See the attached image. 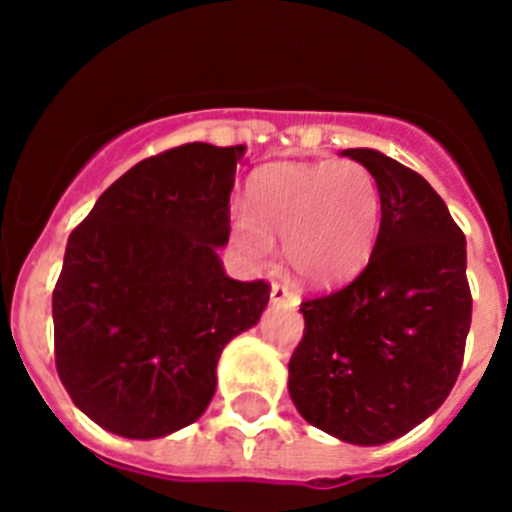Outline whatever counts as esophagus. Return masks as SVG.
Masks as SVG:
<instances>
[{"label":"esophagus","instance_id":"esophagus-1","mask_svg":"<svg viewBox=\"0 0 512 512\" xmlns=\"http://www.w3.org/2000/svg\"><path fill=\"white\" fill-rule=\"evenodd\" d=\"M270 303L272 305H285V308H298V295L288 288L285 283H272L270 288Z\"/></svg>","mask_w":512,"mask_h":512}]
</instances>
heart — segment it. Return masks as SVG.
<instances>
[{
  "label": "heart",
  "mask_w": 512,
  "mask_h": 512,
  "mask_svg": "<svg viewBox=\"0 0 512 512\" xmlns=\"http://www.w3.org/2000/svg\"><path fill=\"white\" fill-rule=\"evenodd\" d=\"M381 229V189L358 161L272 164L250 181V214H232V237L265 265L272 240L303 283L331 288L364 270Z\"/></svg>",
  "instance_id": "heart-1"
}]
</instances>
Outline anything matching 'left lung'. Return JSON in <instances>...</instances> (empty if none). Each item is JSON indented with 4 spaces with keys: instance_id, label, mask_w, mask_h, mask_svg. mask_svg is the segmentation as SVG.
I'll return each mask as SVG.
<instances>
[{
    "instance_id": "obj_1",
    "label": "left lung",
    "mask_w": 512,
    "mask_h": 512,
    "mask_svg": "<svg viewBox=\"0 0 512 512\" xmlns=\"http://www.w3.org/2000/svg\"><path fill=\"white\" fill-rule=\"evenodd\" d=\"M341 154L379 181V240L351 285L300 305L288 391L308 424L376 447L432 417L455 386L472 321L467 250L417 171L374 148Z\"/></svg>"
}]
</instances>
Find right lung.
<instances>
[{
    "mask_svg": "<svg viewBox=\"0 0 512 512\" xmlns=\"http://www.w3.org/2000/svg\"><path fill=\"white\" fill-rule=\"evenodd\" d=\"M242 156L245 146L184 143L138 161L70 234L52 293L57 376L118 437L197 422L222 348L270 300L265 280H232L219 260Z\"/></svg>",
    "mask_w": 512,
    "mask_h": 512,
    "instance_id": "obj_1",
    "label": "right lung"
}]
</instances>
